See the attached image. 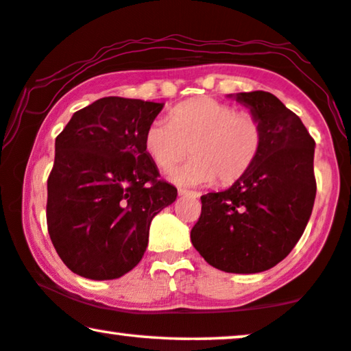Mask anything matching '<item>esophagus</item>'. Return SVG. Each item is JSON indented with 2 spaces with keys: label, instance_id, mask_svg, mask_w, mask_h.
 <instances>
[{
  "label": "esophagus",
  "instance_id": "obj_1",
  "mask_svg": "<svg viewBox=\"0 0 351 351\" xmlns=\"http://www.w3.org/2000/svg\"><path fill=\"white\" fill-rule=\"evenodd\" d=\"M179 195L180 196H190V198H199L198 191H191V190H185V189H179Z\"/></svg>",
  "mask_w": 351,
  "mask_h": 351
}]
</instances>
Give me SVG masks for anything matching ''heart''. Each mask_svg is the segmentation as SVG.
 <instances>
[{
    "instance_id": "1",
    "label": "heart",
    "mask_w": 351,
    "mask_h": 351,
    "mask_svg": "<svg viewBox=\"0 0 351 351\" xmlns=\"http://www.w3.org/2000/svg\"><path fill=\"white\" fill-rule=\"evenodd\" d=\"M263 142L262 124L252 113L237 112L213 97L177 105L169 118H156L147 128L143 147L160 169L174 167L167 179L180 186L230 185L256 162Z\"/></svg>"
}]
</instances>
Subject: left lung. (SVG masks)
<instances>
[{"instance_id": "obj_1", "label": "left lung", "mask_w": 351, "mask_h": 351, "mask_svg": "<svg viewBox=\"0 0 351 351\" xmlns=\"http://www.w3.org/2000/svg\"><path fill=\"white\" fill-rule=\"evenodd\" d=\"M262 124L251 169L230 189L201 196L190 238L209 265L227 273L270 270L308 223L316 196L315 141L294 112L265 90L230 94Z\"/></svg>"}]
</instances>
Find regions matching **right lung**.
<instances>
[{
	"instance_id": "right-lung-1",
	"label": "right lung",
	"mask_w": 351,
	"mask_h": 351,
	"mask_svg": "<svg viewBox=\"0 0 351 351\" xmlns=\"http://www.w3.org/2000/svg\"><path fill=\"white\" fill-rule=\"evenodd\" d=\"M165 104L104 97L56 138L47 232L62 262L89 280H117L142 261L153 217L177 189L158 180L143 136Z\"/></svg>"
}]
</instances>
